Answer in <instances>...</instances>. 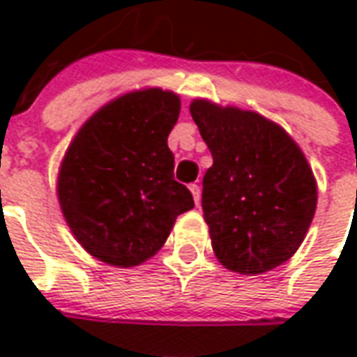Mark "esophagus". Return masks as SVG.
<instances>
[{
	"mask_svg": "<svg viewBox=\"0 0 357 357\" xmlns=\"http://www.w3.org/2000/svg\"><path fill=\"white\" fill-rule=\"evenodd\" d=\"M190 188V192H192V199H195V202H197V206L200 204V186L197 185V183H192V185L188 186Z\"/></svg>",
	"mask_w": 357,
	"mask_h": 357,
	"instance_id": "34e87169",
	"label": "esophagus"
}]
</instances>
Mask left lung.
<instances>
[{
    "label": "left lung",
    "mask_w": 357,
    "mask_h": 357,
    "mask_svg": "<svg viewBox=\"0 0 357 357\" xmlns=\"http://www.w3.org/2000/svg\"><path fill=\"white\" fill-rule=\"evenodd\" d=\"M213 155L202 178V213L218 262L262 274L298 250L316 213V178L280 125L254 111L190 103Z\"/></svg>",
    "instance_id": "8db88e82"
}]
</instances>
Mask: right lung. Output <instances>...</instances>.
<instances>
[{
    "label": "right lung",
    "instance_id": "1",
    "mask_svg": "<svg viewBox=\"0 0 357 357\" xmlns=\"http://www.w3.org/2000/svg\"><path fill=\"white\" fill-rule=\"evenodd\" d=\"M181 113L171 91H130L101 107L69 144L57 178L63 216L77 242L111 266H137L167 242L195 206L174 181L167 139Z\"/></svg>",
    "mask_w": 357,
    "mask_h": 357
}]
</instances>
